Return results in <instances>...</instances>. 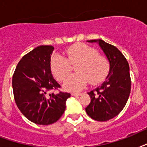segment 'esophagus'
<instances>
[{
	"label": "esophagus",
	"instance_id": "obj_1",
	"mask_svg": "<svg viewBox=\"0 0 147 147\" xmlns=\"http://www.w3.org/2000/svg\"><path fill=\"white\" fill-rule=\"evenodd\" d=\"M81 93H76V92H72L71 93V95L74 97H76V96H79V95H81Z\"/></svg>",
	"mask_w": 147,
	"mask_h": 147
}]
</instances>
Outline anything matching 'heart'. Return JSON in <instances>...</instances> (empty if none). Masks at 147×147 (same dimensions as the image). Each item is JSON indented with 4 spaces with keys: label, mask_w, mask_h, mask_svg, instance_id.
I'll list each match as a JSON object with an SVG mask.
<instances>
[{
    "label": "heart",
    "mask_w": 147,
    "mask_h": 147,
    "mask_svg": "<svg viewBox=\"0 0 147 147\" xmlns=\"http://www.w3.org/2000/svg\"><path fill=\"white\" fill-rule=\"evenodd\" d=\"M66 58L53 55L50 59L52 73L59 82L65 80L71 71V65L76 63V73L64 83L65 89L78 92L86 86L88 82L96 85L102 82L109 71V62L106 57L98 54L97 49L78 42L65 49Z\"/></svg>",
    "instance_id": "heart-1"
}]
</instances>
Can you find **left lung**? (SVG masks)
I'll use <instances>...</instances> for the list:
<instances>
[{"mask_svg": "<svg viewBox=\"0 0 147 147\" xmlns=\"http://www.w3.org/2000/svg\"><path fill=\"white\" fill-rule=\"evenodd\" d=\"M88 42H98L109 61L110 70L102 85L88 93L91 102L85 111L93 120L107 121L118 115L127 102L131 88L130 67L124 55L113 45L102 40Z\"/></svg>", "mask_w": 147, "mask_h": 147, "instance_id": "left-lung-1", "label": "left lung"}]
</instances>
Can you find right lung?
<instances>
[{
  "instance_id": "obj_1",
  "label": "right lung",
  "mask_w": 147,
  "mask_h": 147,
  "mask_svg": "<svg viewBox=\"0 0 147 147\" xmlns=\"http://www.w3.org/2000/svg\"><path fill=\"white\" fill-rule=\"evenodd\" d=\"M53 46H40L23 56L12 78L15 102L21 113L33 123L49 125L62 117L71 94L59 92L47 94L61 86L51 73Z\"/></svg>"
}]
</instances>
